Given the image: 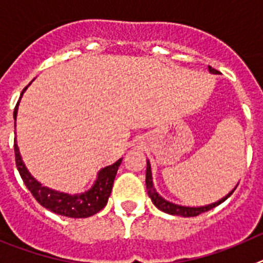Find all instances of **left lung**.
Returning <instances> with one entry per match:
<instances>
[{
	"label": "left lung",
	"mask_w": 263,
	"mask_h": 263,
	"mask_svg": "<svg viewBox=\"0 0 263 263\" xmlns=\"http://www.w3.org/2000/svg\"><path fill=\"white\" fill-rule=\"evenodd\" d=\"M210 72L211 73H217L216 69L210 67ZM145 183H146V190H148V195L151 196V199H152L153 204L161 210V211L166 212V214L170 215H178V216H184V217H191V216H198V215L203 214V212H207L210 210H212L214 207L219 205L220 203H223L224 200H227L229 196L232 195V193H229L226 198L223 199H220L219 202L212 203V204L204 205V207H183V205H178L174 204V203H170L167 200H165L162 196H160L156 191V189L153 187V182H152V172H151V164H149V161H146V176H145Z\"/></svg>",
	"instance_id": "left-lung-1"
}]
</instances>
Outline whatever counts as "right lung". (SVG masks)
Returning <instances> with one entry per match:
<instances>
[{
	"mask_svg": "<svg viewBox=\"0 0 263 263\" xmlns=\"http://www.w3.org/2000/svg\"><path fill=\"white\" fill-rule=\"evenodd\" d=\"M18 103L14 108V119L16 118ZM14 153H15V164L21 174V178H22L23 183L26 184V187L30 190L32 196L36 199V202L40 205L48 208L49 211L55 212V214L61 215V216L74 217V219L91 216V215L101 211L107 204L118 167L122 162V158H120L115 164L103 167L99 172L98 179L94 183V186L87 193L81 194V195H69V194L59 193V191H53L51 189L46 187V186H42L28 173L25 164L22 162L20 149H18L15 140H14Z\"/></svg>",
	"mask_w": 263,
	"mask_h": 263,
	"instance_id": "1",
	"label": "right lung"
}]
</instances>
